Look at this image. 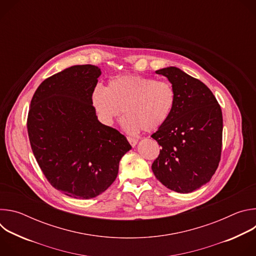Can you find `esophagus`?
Returning <instances> with one entry per match:
<instances>
[{
    "mask_svg": "<svg viewBox=\"0 0 256 256\" xmlns=\"http://www.w3.org/2000/svg\"><path fill=\"white\" fill-rule=\"evenodd\" d=\"M128 140L132 144V147H134V146L138 144V140L134 138H132V136H128Z\"/></svg>",
    "mask_w": 256,
    "mask_h": 256,
    "instance_id": "34e87169",
    "label": "esophagus"
}]
</instances>
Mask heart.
Segmentation results:
<instances>
[{
	"instance_id": "b5f03b06",
	"label": "heart",
	"mask_w": 256,
	"mask_h": 256,
	"mask_svg": "<svg viewBox=\"0 0 256 256\" xmlns=\"http://www.w3.org/2000/svg\"><path fill=\"white\" fill-rule=\"evenodd\" d=\"M176 92L168 81H156L138 75H120L108 81L106 88L96 86L91 103L100 122L112 126L122 112V128L130 134L142 130L153 132L171 116Z\"/></svg>"
}]
</instances>
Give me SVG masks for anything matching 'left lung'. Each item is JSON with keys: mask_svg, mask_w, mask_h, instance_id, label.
Wrapping results in <instances>:
<instances>
[{"mask_svg": "<svg viewBox=\"0 0 256 256\" xmlns=\"http://www.w3.org/2000/svg\"><path fill=\"white\" fill-rule=\"evenodd\" d=\"M173 85L176 100L168 120L151 136L162 147L152 164L167 188L190 194L206 184L221 159L223 116L212 91L176 66L156 70Z\"/></svg>", "mask_w": 256, "mask_h": 256, "instance_id": "obj_1", "label": "left lung"}]
</instances>
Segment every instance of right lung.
I'll use <instances>...</instances> for the list:
<instances>
[{"label":"right lung","instance_id":"obj_1","mask_svg":"<svg viewBox=\"0 0 256 256\" xmlns=\"http://www.w3.org/2000/svg\"><path fill=\"white\" fill-rule=\"evenodd\" d=\"M101 70L72 66L44 80L28 112L31 149L50 184L62 194L93 198L110 186L132 149L126 138L102 124L91 103Z\"/></svg>","mask_w":256,"mask_h":256}]
</instances>
